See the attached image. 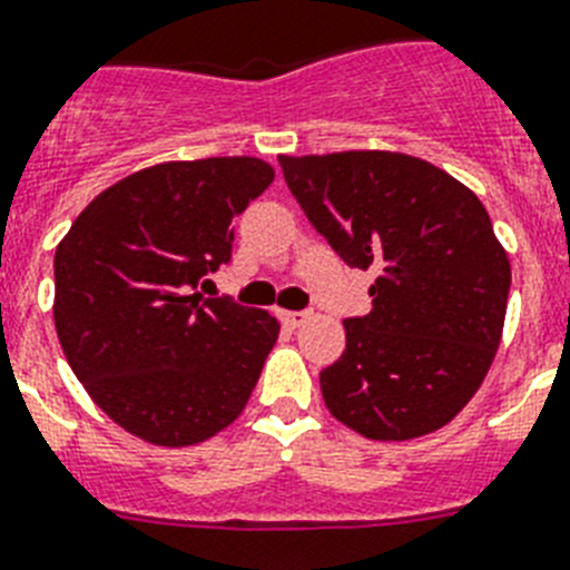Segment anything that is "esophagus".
Here are the masks:
<instances>
[{
  "mask_svg": "<svg viewBox=\"0 0 570 570\" xmlns=\"http://www.w3.org/2000/svg\"><path fill=\"white\" fill-rule=\"evenodd\" d=\"M281 322L286 327H301V324L309 322V313L307 309H281Z\"/></svg>",
  "mask_w": 570,
  "mask_h": 570,
  "instance_id": "obj_1",
  "label": "esophagus"
}]
</instances>
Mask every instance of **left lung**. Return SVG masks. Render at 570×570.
Returning <instances> with one entry per match:
<instances>
[{
    "label": "left lung",
    "mask_w": 570,
    "mask_h": 570,
    "mask_svg": "<svg viewBox=\"0 0 570 570\" xmlns=\"http://www.w3.org/2000/svg\"><path fill=\"white\" fill-rule=\"evenodd\" d=\"M277 161L330 248L380 275L374 309L344 318V353L322 371L330 414L371 440L446 425L490 371L510 295V261L481 199L405 153Z\"/></svg>",
    "instance_id": "left-lung-1"
}]
</instances>
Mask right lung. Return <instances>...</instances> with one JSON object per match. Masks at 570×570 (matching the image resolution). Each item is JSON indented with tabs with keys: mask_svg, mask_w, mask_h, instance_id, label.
I'll use <instances>...</instances> for the list:
<instances>
[{
	"mask_svg": "<svg viewBox=\"0 0 570 570\" xmlns=\"http://www.w3.org/2000/svg\"><path fill=\"white\" fill-rule=\"evenodd\" d=\"M275 179L266 161H167L115 181L55 255V324L107 417L156 446H190L237 420L277 342V318L205 275L232 261V223Z\"/></svg>",
	"mask_w": 570,
	"mask_h": 570,
	"instance_id": "right-lung-1",
	"label": "right lung"
}]
</instances>
